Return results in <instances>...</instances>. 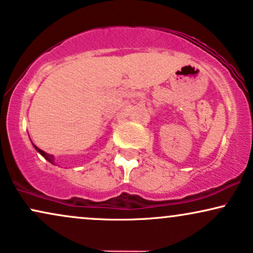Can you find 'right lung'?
<instances>
[{
  "instance_id": "right-lung-1",
  "label": "right lung",
  "mask_w": 253,
  "mask_h": 253,
  "mask_svg": "<svg viewBox=\"0 0 253 253\" xmlns=\"http://www.w3.org/2000/svg\"><path fill=\"white\" fill-rule=\"evenodd\" d=\"M33 145H34V144H33ZM34 148H35V149H36V151H37V152H40V154L42 155L43 157H44L46 161H48V162H50L51 164H55V163H54V156H51V155L46 154V152H44V151H43V150H41L40 148H37L36 145H34Z\"/></svg>"
}]
</instances>
